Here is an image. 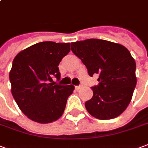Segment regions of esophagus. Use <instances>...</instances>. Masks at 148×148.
<instances>
[{
  "instance_id": "34e87169",
  "label": "esophagus",
  "mask_w": 148,
  "mask_h": 148,
  "mask_svg": "<svg viewBox=\"0 0 148 148\" xmlns=\"http://www.w3.org/2000/svg\"><path fill=\"white\" fill-rule=\"evenodd\" d=\"M83 87V86H81V85H79V86H75V88L76 90H80L81 88Z\"/></svg>"
}]
</instances>
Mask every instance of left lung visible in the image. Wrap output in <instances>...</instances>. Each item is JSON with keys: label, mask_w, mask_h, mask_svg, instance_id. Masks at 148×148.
Wrapping results in <instances>:
<instances>
[{"label": "left lung", "mask_w": 148, "mask_h": 148, "mask_svg": "<svg viewBox=\"0 0 148 148\" xmlns=\"http://www.w3.org/2000/svg\"><path fill=\"white\" fill-rule=\"evenodd\" d=\"M72 51L86 65L89 75L98 74L99 84L85 103L87 112L105 120L120 115L130 103L136 84V62L128 49L111 41L88 39L71 43Z\"/></svg>", "instance_id": "8db88e82"}]
</instances>
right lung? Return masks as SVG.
Masks as SVG:
<instances>
[{
  "instance_id": "1",
  "label": "right lung",
  "mask_w": 148,
  "mask_h": 148,
  "mask_svg": "<svg viewBox=\"0 0 148 148\" xmlns=\"http://www.w3.org/2000/svg\"><path fill=\"white\" fill-rule=\"evenodd\" d=\"M70 51V43L40 42L24 49L13 60L9 73L12 96L29 119L46 124L58 120L65 111L73 85H54L60 79L58 65Z\"/></svg>"
}]
</instances>
